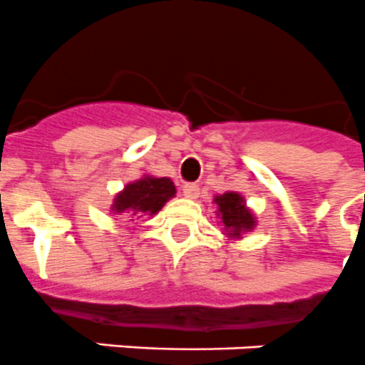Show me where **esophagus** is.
<instances>
[{
    "instance_id": "esophagus-1",
    "label": "esophagus",
    "mask_w": 365,
    "mask_h": 365,
    "mask_svg": "<svg viewBox=\"0 0 365 365\" xmlns=\"http://www.w3.org/2000/svg\"><path fill=\"white\" fill-rule=\"evenodd\" d=\"M182 195L188 197V200H197L200 197V186L194 185V182H186L182 186Z\"/></svg>"
}]
</instances>
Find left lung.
Listing matches in <instances>:
<instances>
[{
    "mask_svg": "<svg viewBox=\"0 0 365 365\" xmlns=\"http://www.w3.org/2000/svg\"><path fill=\"white\" fill-rule=\"evenodd\" d=\"M215 203L218 205V212L225 225L224 230L230 237L239 239L244 231L254 230L255 218L244 203L242 195L237 192H225L222 195H216Z\"/></svg>",
    "mask_w": 365,
    "mask_h": 365,
    "instance_id": "1",
    "label": "left lung"
}]
</instances>
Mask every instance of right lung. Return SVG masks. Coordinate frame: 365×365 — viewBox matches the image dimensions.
I'll list each match as a JSON object with an SVG mask.
<instances>
[{
	"label": "right lung",
	"mask_w": 365,
	"mask_h": 365,
	"mask_svg": "<svg viewBox=\"0 0 365 365\" xmlns=\"http://www.w3.org/2000/svg\"><path fill=\"white\" fill-rule=\"evenodd\" d=\"M175 195V185L168 177H143L126 185L121 194L115 195L111 210L121 216L156 215L165 201Z\"/></svg>",
	"instance_id": "obj_1"
}]
</instances>
